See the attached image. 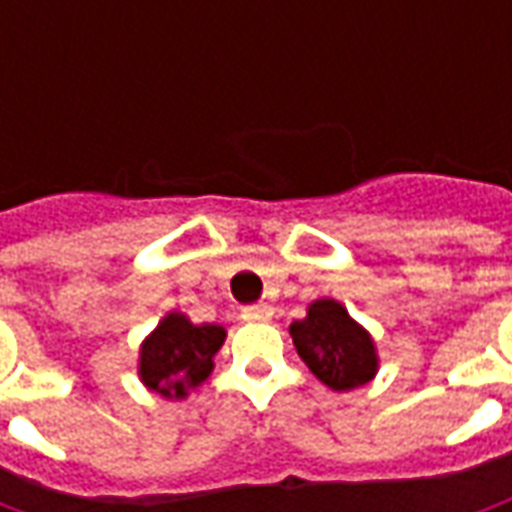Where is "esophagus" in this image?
I'll use <instances>...</instances> for the list:
<instances>
[{"label":"esophagus","instance_id":"34e87169","mask_svg":"<svg viewBox=\"0 0 512 512\" xmlns=\"http://www.w3.org/2000/svg\"><path fill=\"white\" fill-rule=\"evenodd\" d=\"M271 315H274V307H271V304H252V307H244V310H241V318L252 323L271 321Z\"/></svg>","mask_w":512,"mask_h":512}]
</instances>
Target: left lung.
Listing matches in <instances>:
<instances>
[{
    "label": "left lung",
    "instance_id": "obj_1",
    "mask_svg": "<svg viewBox=\"0 0 512 512\" xmlns=\"http://www.w3.org/2000/svg\"><path fill=\"white\" fill-rule=\"evenodd\" d=\"M290 337L312 373L337 392L356 389L376 376L378 359L370 334L337 301L310 304L307 318L290 326Z\"/></svg>",
    "mask_w": 512,
    "mask_h": 512
}]
</instances>
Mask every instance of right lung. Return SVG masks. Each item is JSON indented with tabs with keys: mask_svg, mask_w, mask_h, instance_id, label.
<instances>
[{
	"mask_svg": "<svg viewBox=\"0 0 512 512\" xmlns=\"http://www.w3.org/2000/svg\"><path fill=\"white\" fill-rule=\"evenodd\" d=\"M222 343V326H194L186 315L169 312L142 345L139 376L158 395L183 397L211 376L213 354L222 348Z\"/></svg>",
	"mask_w": 512,
	"mask_h": 512,
	"instance_id": "obj_1",
	"label": "right lung"
}]
</instances>
